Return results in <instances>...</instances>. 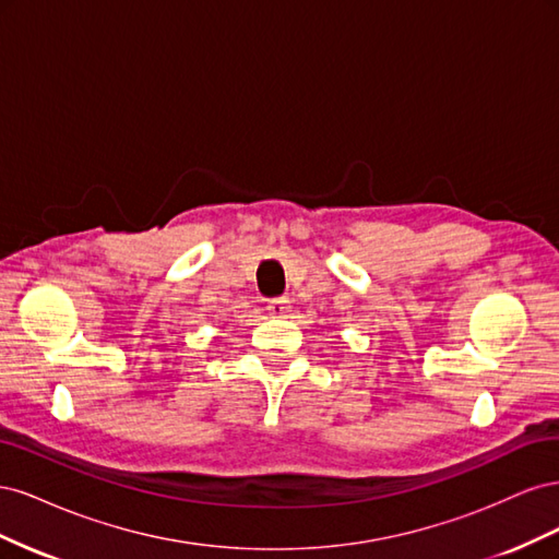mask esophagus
<instances>
[{
  "label": "esophagus",
  "mask_w": 559,
  "mask_h": 559,
  "mask_svg": "<svg viewBox=\"0 0 559 559\" xmlns=\"http://www.w3.org/2000/svg\"><path fill=\"white\" fill-rule=\"evenodd\" d=\"M267 312L273 317H289L292 312V302L286 296H277V298H270L267 300Z\"/></svg>",
  "instance_id": "34e87169"
}]
</instances>
